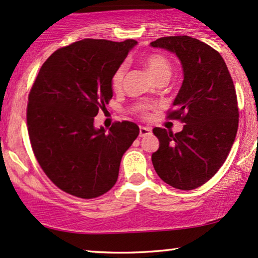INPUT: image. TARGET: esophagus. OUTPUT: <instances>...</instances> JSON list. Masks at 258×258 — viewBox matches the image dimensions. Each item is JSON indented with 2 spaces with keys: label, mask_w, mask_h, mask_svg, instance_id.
Wrapping results in <instances>:
<instances>
[{
  "label": "esophagus",
  "mask_w": 258,
  "mask_h": 258,
  "mask_svg": "<svg viewBox=\"0 0 258 258\" xmlns=\"http://www.w3.org/2000/svg\"><path fill=\"white\" fill-rule=\"evenodd\" d=\"M151 133V128L150 127H145V126H140L139 127V136L140 137H145Z\"/></svg>",
  "instance_id": "1"
}]
</instances>
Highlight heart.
<instances>
[{
  "mask_svg": "<svg viewBox=\"0 0 258 258\" xmlns=\"http://www.w3.org/2000/svg\"><path fill=\"white\" fill-rule=\"evenodd\" d=\"M144 63L146 70L149 71V74L151 75L152 78L155 81L159 80V78H169L171 75L172 68H171V63L169 61L167 57H164L163 54L159 53H152L149 54L148 57L144 58L143 60ZM125 74H126V64H121L120 67L114 71L113 76H112V88L114 90H120L122 87L123 83V78H125ZM145 108L142 107V112H144Z\"/></svg>",
  "mask_w": 258,
  "mask_h": 258,
  "instance_id": "heart-1",
  "label": "heart"
}]
</instances>
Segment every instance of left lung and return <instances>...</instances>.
<instances>
[{"mask_svg":"<svg viewBox=\"0 0 258 258\" xmlns=\"http://www.w3.org/2000/svg\"><path fill=\"white\" fill-rule=\"evenodd\" d=\"M152 47L178 57L183 82L168 118L184 123L181 132L155 127L159 148L152 164L165 183L191 190L211 180L226 161L238 130V105L233 81L218 51L188 35L163 37Z\"/></svg>","mask_w":258,"mask_h":258,"instance_id":"obj_1","label":"left lung"}]
</instances>
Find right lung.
Listing matches in <instances>:
<instances>
[{"instance_id":"1","label":"right lung","mask_w":258,"mask_h":258,"mask_svg":"<svg viewBox=\"0 0 258 258\" xmlns=\"http://www.w3.org/2000/svg\"><path fill=\"white\" fill-rule=\"evenodd\" d=\"M135 45L133 39H83L54 51L35 78L27 105L29 140L42 170L65 193L94 199L118 180L139 127L116 121L106 132L94 118L112 99L114 71Z\"/></svg>"}]
</instances>
